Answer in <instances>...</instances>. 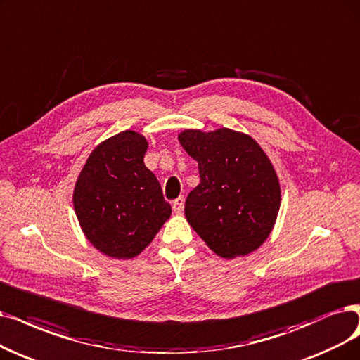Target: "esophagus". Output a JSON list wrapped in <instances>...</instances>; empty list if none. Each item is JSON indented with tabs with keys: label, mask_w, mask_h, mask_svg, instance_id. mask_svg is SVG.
I'll return each mask as SVG.
<instances>
[{
	"label": "esophagus",
	"mask_w": 360,
	"mask_h": 360,
	"mask_svg": "<svg viewBox=\"0 0 360 360\" xmlns=\"http://www.w3.org/2000/svg\"><path fill=\"white\" fill-rule=\"evenodd\" d=\"M183 208H184V198L183 196H179L177 199L172 200V210H174V212L181 214Z\"/></svg>",
	"instance_id": "obj_1"
}]
</instances>
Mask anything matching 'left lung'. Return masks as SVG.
Listing matches in <instances>:
<instances>
[{"label":"left lung","instance_id":"left-lung-1","mask_svg":"<svg viewBox=\"0 0 360 360\" xmlns=\"http://www.w3.org/2000/svg\"><path fill=\"white\" fill-rule=\"evenodd\" d=\"M184 150L198 161L200 183L184 214L195 232L221 257L257 250L269 236L281 205V188L269 158L251 137L227 128L186 130Z\"/></svg>","mask_w":360,"mask_h":360}]
</instances>
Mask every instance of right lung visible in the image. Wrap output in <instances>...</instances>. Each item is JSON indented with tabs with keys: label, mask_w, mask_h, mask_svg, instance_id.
<instances>
[{
	"label": "right lung",
	"mask_w": 360,
	"mask_h": 360,
	"mask_svg": "<svg viewBox=\"0 0 360 360\" xmlns=\"http://www.w3.org/2000/svg\"><path fill=\"white\" fill-rule=\"evenodd\" d=\"M145 137L122 131L97 146L81 171L74 207L85 236L103 254L133 258L169 219L171 205L146 168Z\"/></svg>",
	"instance_id": "obj_1"
}]
</instances>
